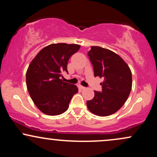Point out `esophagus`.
<instances>
[{
  "label": "esophagus",
  "instance_id": "34e87169",
  "mask_svg": "<svg viewBox=\"0 0 157 157\" xmlns=\"http://www.w3.org/2000/svg\"><path fill=\"white\" fill-rule=\"evenodd\" d=\"M79 88H80V89H82V90H83V89H86V87H84V86H79Z\"/></svg>",
  "mask_w": 157,
  "mask_h": 157
}]
</instances>
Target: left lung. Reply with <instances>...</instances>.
<instances>
[{"instance_id":"8db88e82","label":"left lung","mask_w":157,"mask_h":157,"mask_svg":"<svg viewBox=\"0 0 157 157\" xmlns=\"http://www.w3.org/2000/svg\"><path fill=\"white\" fill-rule=\"evenodd\" d=\"M94 67V77L103 78L102 92L94 91L92 100L86 102L94 114L106 117L113 114L125 104L132 88L129 66L116 53L100 46H91L88 52Z\"/></svg>"}]
</instances>
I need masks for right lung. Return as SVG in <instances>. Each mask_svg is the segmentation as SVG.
I'll list each match as a JSON object with an SVG mask.
<instances>
[{
    "instance_id": "1",
    "label": "right lung",
    "mask_w": 157,
    "mask_h": 157,
    "mask_svg": "<svg viewBox=\"0 0 157 157\" xmlns=\"http://www.w3.org/2000/svg\"><path fill=\"white\" fill-rule=\"evenodd\" d=\"M77 44H54L38 52L27 69L26 86L32 101L45 114L55 116L68 109L75 85L63 82L60 77L67 71L68 61L80 49Z\"/></svg>"
}]
</instances>
